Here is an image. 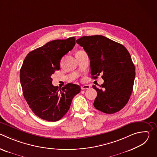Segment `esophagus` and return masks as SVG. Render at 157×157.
Instances as JSON below:
<instances>
[{"instance_id": "obj_1", "label": "esophagus", "mask_w": 157, "mask_h": 157, "mask_svg": "<svg viewBox=\"0 0 157 157\" xmlns=\"http://www.w3.org/2000/svg\"><path fill=\"white\" fill-rule=\"evenodd\" d=\"M90 87H91L90 86L87 85V84L86 85H83V86H81V88L82 90H84V89H89Z\"/></svg>"}]
</instances>
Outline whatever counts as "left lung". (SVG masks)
I'll return each instance as SVG.
<instances>
[{"instance_id": "1", "label": "left lung", "mask_w": 157, "mask_h": 157, "mask_svg": "<svg viewBox=\"0 0 157 157\" xmlns=\"http://www.w3.org/2000/svg\"><path fill=\"white\" fill-rule=\"evenodd\" d=\"M90 59L91 77L100 74L104 83L98 88L94 107L105 114L121 110L128 102L132 92L136 69L130 55L122 44L102 35L84 36L76 40Z\"/></svg>"}]
</instances>
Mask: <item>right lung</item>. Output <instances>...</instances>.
<instances>
[{
    "label": "right lung",
    "instance_id": "1",
    "mask_svg": "<svg viewBox=\"0 0 157 157\" xmlns=\"http://www.w3.org/2000/svg\"><path fill=\"white\" fill-rule=\"evenodd\" d=\"M75 40L70 37L49 41L30 52L21 66L20 80L24 98L33 113L43 120H60L81 91L79 85L72 83L58 90L51 77L60 69L61 58L73 48Z\"/></svg>",
    "mask_w": 157,
    "mask_h": 157
}]
</instances>
